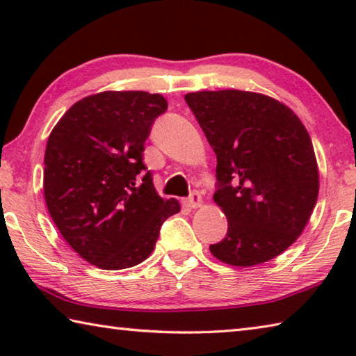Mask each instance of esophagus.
Segmentation results:
<instances>
[{
  "label": "esophagus",
  "instance_id": "obj_1",
  "mask_svg": "<svg viewBox=\"0 0 356 356\" xmlns=\"http://www.w3.org/2000/svg\"><path fill=\"white\" fill-rule=\"evenodd\" d=\"M185 204H186V207H190V209H197V207H201L202 197L197 191H193L188 196V200L185 201Z\"/></svg>",
  "mask_w": 356,
  "mask_h": 356
}]
</instances>
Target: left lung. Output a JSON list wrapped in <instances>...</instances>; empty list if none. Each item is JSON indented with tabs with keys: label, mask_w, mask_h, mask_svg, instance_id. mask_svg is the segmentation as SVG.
Segmentation results:
<instances>
[{
	"label": "left lung",
	"mask_w": 356,
	"mask_h": 356,
	"mask_svg": "<svg viewBox=\"0 0 356 356\" xmlns=\"http://www.w3.org/2000/svg\"><path fill=\"white\" fill-rule=\"evenodd\" d=\"M216 155L213 201L227 234L210 245L218 261L252 267L286 251L308 225L318 168L308 130L268 95L222 89L185 95Z\"/></svg>",
	"instance_id": "left-lung-1"
}]
</instances>
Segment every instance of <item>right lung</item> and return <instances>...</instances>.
Wrapping results in <instances>:
<instances>
[{"instance_id": "1", "label": "right lung", "mask_w": 356, "mask_h": 356, "mask_svg": "<svg viewBox=\"0 0 356 356\" xmlns=\"http://www.w3.org/2000/svg\"><path fill=\"white\" fill-rule=\"evenodd\" d=\"M168 102L144 91H105L72 105L45 149L44 195L56 227L84 261L104 270L141 264L163 221L180 210L155 191L144 141Z\"/></svg>"}]
</instances>
